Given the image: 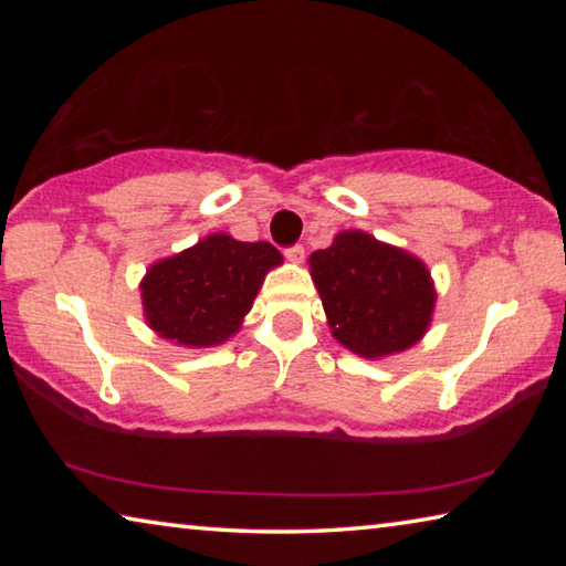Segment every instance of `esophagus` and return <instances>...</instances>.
Returning <instances> with one entry per match:
<instances>
[{"label":"esophagus","instance_id":"1","mask_svg":"<svg viewBox=\"0 0 566 566\" xmlns=\"http://www.w3.org/2000/svg\"><path fill=\"white\" fill-rule=\"evenodd\" d=\"M284 256L290 262H296L300 264L302 260H304V247L302 244H294V247H290V249H284Z\"/></svg>","mask_w":566,"mask_h":566}]
</instances>
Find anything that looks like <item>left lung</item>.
<instances>
[{
    "label": "left lung",
    "instance_id": "1",
    "mask_svg": "<svg viewBox=\"0 0 566 566\" xmlns=\"http://www.w3.org/2000/svg\"><path fill=\"white\" fill-rule=\"evenodd\" d=\"M310 270L334 339L359 357H387L424 337L437 292L415 254L352 229L317 249Z\"/></svg>",
    "mask_w": 566,
    "mask_h": 566
}]
</instances>
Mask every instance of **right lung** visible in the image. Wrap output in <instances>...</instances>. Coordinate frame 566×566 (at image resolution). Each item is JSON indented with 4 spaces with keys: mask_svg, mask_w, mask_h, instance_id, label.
I'll return each instance as SVG.
<instances>
[{
    "mask_svg": "<svg viewBox=\"0 0 566 566\" xmlns=\"http://www.w3.org/2000/svg\"><path fill=\"white\" fill-rule=\"evenodd\" d=\"M282 264L270 242L209 234L155 262L142 280V306L151 329L181 347H214L239 332L266 272Z\"/></svg>",
    "mask_w": 566,
    "mask_h": 566,
    "instance_id": "add662e5",
    "label": "right lung"
}]
</instances>
